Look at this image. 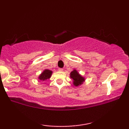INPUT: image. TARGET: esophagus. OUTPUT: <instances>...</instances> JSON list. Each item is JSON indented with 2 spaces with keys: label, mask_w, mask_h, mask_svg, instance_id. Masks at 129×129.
Listing matches in <instances>:
<instances>
[{
  "label": "esophagus",
  "mask_w": 129,
  "mask_h": 129,
  "mask_svg": "<svg viewBox=\"0 0 129 129\" xmlns=\"http://www.w3.org/2000/svg\"><path fill=\"white\" fill-rule=\"evenodd\" d=\"M58 70H59V71H60V72H63V69H61V68H59V69H58Z\"/></svg>",
  "instance_id": "esophagus-1"
}]
</instances>
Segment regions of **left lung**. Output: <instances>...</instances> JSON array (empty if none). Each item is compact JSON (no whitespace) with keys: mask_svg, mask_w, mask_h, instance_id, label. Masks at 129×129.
Here are the masks:
<instances>
[{"mask_svg":"<svg viewBox=\"0 0 129 129\" xmlns=\"http://www.w3.org/2000/svg\"><path fill=\"white\" fill-rule=\"evenodd\" d=\"M70 75V78L73 79V84L75 86H79L81 85L84 82V80H85V79L83 76H82L78 73V72L75 69H74L73 71L71 72Z\"/></svg>","mask_w":129,"mask_h":129,"instance_id":"1","label":"left lung"}]
</instances>
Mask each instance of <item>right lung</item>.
<instances>
[{
  "instance_id": "right-lung-1",
  "label": "right lung",
  "mask_w": 129,
  "mask_h": 129,
  "mask_svg": "<svg viewBox=\"0 0 129 129\" xmlns=\"http://www.w3.org/2000/svg\"><path fill=\"white\" fill-rule=\"evenodd\" d=\"M52 74V71L48 69H45L39 76V79L42 81L46 80L47 79L50 78Z\"/></svg>"
}]
</instances>
